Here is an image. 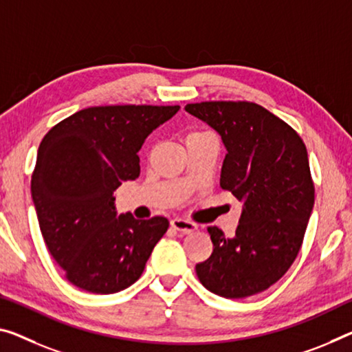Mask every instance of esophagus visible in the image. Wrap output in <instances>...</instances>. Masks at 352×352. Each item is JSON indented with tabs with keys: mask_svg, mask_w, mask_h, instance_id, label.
I'll return each mask as SVG.
<instances>
[{
	"mask_svg": "<svg viewBox=\"0 0 352 352\" xmlns=\"http://www.w3.org/2000/svg\"><path fill=\"white\" fill-rule=\"evenodd\" d=\"M170 225H171V228L181 231V232H184V234H190V232L197 230V225L192 223V221H188V220H184V219H173L170 221Z\"/></svg>",
	"mask_w": 352,
	"mask_h": 352,
	"instance_id": "obj_1",
	"label": "esophagus"
}]
</instances>
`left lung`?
Listing matches in <instances>:
<instances>
[{"label": "left lung", "instance_id": "left-lung-1", "mask_svg": "<svg viewBox=\"0 0 352 352\" xmlns=\"http://www.w3.org/2000/svg\"><path fill=\"white\" fill-rule=\"evenodd\" d=\"M186 111L220 135L226 155L220 187L242 201L236 234L208 228L214 250L199 282L226 299L267 289L300 250L315 204L307 148L288 124L253 102H201Z\"/></svg>", "mask_w": 352, "mask_h": 352}]
</instances>
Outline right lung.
Instances as JSON below:
<instances>
[{"mask_svg":"<svg viewBox=\"0 0 352 352\" xmlns=\"http://www.w3.org/2000/svg\"><path fill=\"white\" fill-rule=\"evenodd\" d=\"M179 107L108 105L74 113L37 151L31 195L48 252L77 288L113 294L137 282L165 217L118 215L115 190L140 176L138 151Z\"/></svg>","mask_w":352,"mask_h":352,"instance_id":"add662e5","label":"right lung"}]
</instances>
